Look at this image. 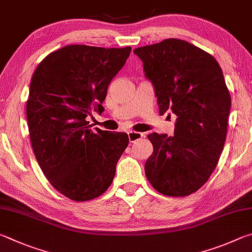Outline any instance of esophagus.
Returning <instances> with one entry per match:
<instances>
[{"mask_svg":"<svg viewBox=\"0 0 252 252\" xmlns=\"http://www.w3.org/2000/svg\"><path fill=\"white\" fill-rule=\"evenodd\" d=\"M144 137V134L143 133H138V131H129L128 133V138H129V142L130 143H135L139 140L140 138Z\"/></svg>","mask_w":252,"mask_h":252,"instance_id":"esophagus-1","label":"esophagus"}]
</instances>
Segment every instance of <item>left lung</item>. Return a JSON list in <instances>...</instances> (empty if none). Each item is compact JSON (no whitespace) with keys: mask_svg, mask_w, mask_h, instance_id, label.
<instances>
[{"mask_svg":"<svg viewBox=\"0 0 252 252\" xmlns=\"http://www.w3.org/2000/svg\"><path fill=\"white\" fill-rule=\"evenodd\" d=\"M134 53L155 87L159 114L177 116L173 136L148 135L154 152L145 174L162 195H191L209 179L226 142L231 97L222 70L213 55L178 38Z\"/></svg>","mask_w":252,"mask_h":252,"instance_id":"8db88e82","label":"left lung"}]
</instances>
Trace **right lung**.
Listing matches in <instances>:
<instances>
[{
    "mask_svg": "<svg viewBox=\"0 0 252 252\" xmlns=\"http://www.w3.org/2000/svg\"><path fill=\"white\" fill-rule=\"evenodd\" d=\"M131 47L68 45L52 52L35 69L26 103L34 155L62 195L87 201L107 190L128 135L96 128L86 117L101 113L109 83Z\"/></svg>",
    "mask_w": 252,
    "mask_h": 252,
    "instance_id": "right-lung-1",
    "label": "right lung"
}]
</instances>
